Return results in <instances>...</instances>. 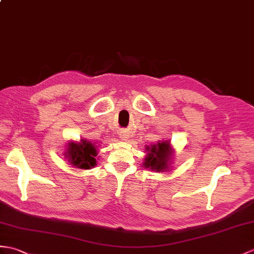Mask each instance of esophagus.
Returning <instances> with one entry per match:
<instances>
[{
    "instance_id": "34e87169",
    "label": "esophagus",
    "mask_w": 254,
    "mask_h": 254,
    "mask_svg": "<svg viewBox=\"0 0 254 254\" xmlns=\"http://www.w3.org/2000/svg\"><path fill=\"white\" fill-rule=\"evenodd\" d=\"M120 138H121L122 140H127V139H128V133H127V132H121V133H120Z\"/></svg>"
}]
</instances>
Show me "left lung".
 Wrapping results in <instances>:
<instances>
[{"instance_id":"1","label":"left lung","mask_w":254,"mask_h":254,"mask_svg":"<svg viewBox=\"0 0 254 254\" xmlns=\"http://www.w3.org/2000/svg\"><path fill=\"white\" fill-rule=\"evenodd\" d=\"M147 156L144 161V167L156 172H163L170 167V162L172 160V147L169 140L159 141L158 144L147 147Z\"/></svg>"}]
</instances>
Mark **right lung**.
I'll use <instances>...</instances> for the list:
<instances>
[{
  "instance_id": "right-lung-1",
  "label": "right lung",
  "mask_w": 254,
  "mask_h": 254,
  "mask_svg": "<svg viewBox=\"0 0 254 254\" xmlns=\"http://www.w3.org/2000/svg\"><path fill=\"white\" fill-rule=\"evenodd\" d=\"M67 151L64 157L68 162L79 169H92L96 166L97 149L94 144L85 139H81L80 143L70 141L68 143Z\"/></svg>"
}]
</instances>
